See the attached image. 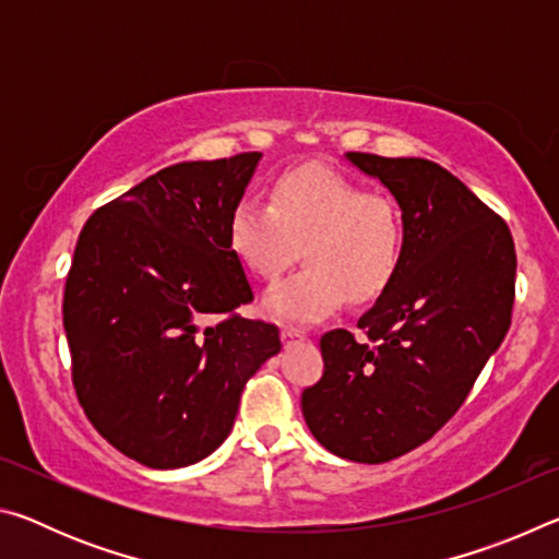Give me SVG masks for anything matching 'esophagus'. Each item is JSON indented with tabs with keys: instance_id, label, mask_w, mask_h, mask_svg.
<instances>
[{
	"instance_id": "34e87169",
	"label": "esophagus",
	"mask_w": 559,
	"mask_h": 559,
	"mask_svg": "<svg viewBox=\"0 0 559 559\" xmlns=\"http://www.w3.org/2000/svg\"><path fill=\"white\" fill-rule=\"evenodd\" d=\"M281 340H283V345L288 347L293 343H300V340H306V333H300V330H296V328H283Z\"/></svg>"
}]
</instances>
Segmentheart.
Wrapping results in <instances>:
<instances>
[{
  "mask_svg": "<svg viewBox=\"0 0 559 559\" xmlns=\"http://www.w3.org/2000/svg\"><path fill=\"white\" fill-rule=\"evenodd\" d=\"M234 259L261 281L278 278L302 243L308 266L263 298L278 323L316 325L343 308L347 293L372 300L402 259L404 224L392 197L367 189L323 165L283 173L271 204L243 194L226 224Z\"/></svg>",
  "mask_w": 559,
  "mask_h": 559,
  "instance_id": "heart-1",
  "label": "heart"
}]
</instances>
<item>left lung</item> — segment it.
Masks as SVG:
<instances>
[{
    "mask_svg": "<svg viewBox=\"0 0 559 559\" xmlns=\"http://www.w3.org/2000/svg\"><path fill=\"white\" fill-rule=\"evenodd\" d=\"M400 204L402 259L374 306L320 337L325 372L300 396L313 437L340 459L384 463L429 441L503 343L515 296L506 222L424 157L345 153Z\"/></svg>",
    "mask_w": 559,
    "mask_h": 559,
    "instance_id": "1",
    "label": "left lung"
}]
</instances>
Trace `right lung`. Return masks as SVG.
Listing matches in <instances>:
<instances>
[{"label": "right lung", "mask_w": 559, "mask_h": 559, "mask_svg": "<svg viewBox=\"0 0 559 559\" xmlns=\"http://www.w3.org/2000/svg\"><path fill=\"white\" fill-rule=\"evenodd\" d=\"M261 153L159 169L91 216L63 293L73 384L93 427L147 468L202 461L231 433L243 384L278 355L226 224ZM219 314V324H206Z\"/></svg>", "instance_id": "obj_1"}]
</instances>
